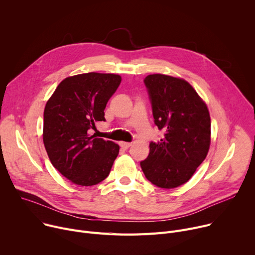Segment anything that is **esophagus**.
I'll return each mask as SVG.
<instances>
[{
	"instance_id": "obj_1",
	"label": "esophagus",
	"mask_w": 255,
	"mask_h": 255,
	"mask_svg": "<svg viewBox=\"0 0 255 255\" xmlns=\"http://www.w3.org/2000/svg\"><path fill=\"white\" fill-rule=\"evenodd\" d=\"M119 145L123 148V149H128L130 146H131V143L129 142H119Z\"/></svg>"
}]
</instances>
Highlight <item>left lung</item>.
I'll list each match as a JSON object with an SVG mask.
<instances>
[{"label":"left lung","mask_w":255,"mask_h":255,"mask_svg":"<svg viewBox=\"0 0 255 255\" xmlns=\"http://www.w3.org/2000/svg\"><path fill=\"white\" fill-rule=\"evenodd\" d=\"M154 124L164 131L150 142L149 154L140 166L153 185L173 189L184 185L206 158L211 143L207 105L185 80L155 74L144 79Z\"/></svg>","instance_id":"obj_1"}]
</instances>
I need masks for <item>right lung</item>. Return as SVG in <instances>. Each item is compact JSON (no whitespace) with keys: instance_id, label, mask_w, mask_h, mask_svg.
Segmentation results:
<instances>
[{"instance_id":"right-lung-1","label":"right lung","mask_w":255,"mask_h":255,"mask_svg":"<svg viewBox=\"0 0 255 255\" xmlns=\"http://www.w3.org/2000/svg\"><path fill=\"white\" fill-rule=\"evenodd\" d=\"M122 79L113 74L77 75L64 79L44 109L43 143L52 165L71 183L91 187L104 180L119 154V145L90 135L106 121V105Z\"/></svg>"}]
</instances>
